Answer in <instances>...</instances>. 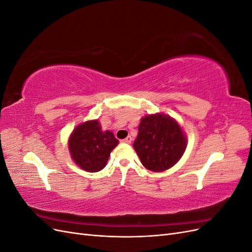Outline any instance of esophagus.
I'll return each mask as SVG.
<instances>
[{
  "label": "esophagus",
  "instance_id": "obj_1",
  "mask_svg": "<svg viewBox=\"0 0 252 252\" xmlns=\"http://www.w3.org/2000/svg\"><path fill=\"white\" fill-rule=\"evenodd\" d=\"M122 142H123V143H127V144H130V143L132 142V138H131V136H130V135H128L126 139H124V140H122Z\"/></svg>",
  "mask_w": 252,
  "mask_h": 252
}]
</instances>
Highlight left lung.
I'll use <instances>...</instances> for the list:
<instances>
[{"label":"left lung","instance_id":"left-lung-1","mask_svg":"<svg viewBox=\"0 0 252 252\" xmlns=\"http://www.w3.org/2000/svg\"><path fill=\"white\" fill-rule=\"evenodd\" d=\"M187 143V135L177 120L155 113L141 119L133 148L145 168L162 172L180 161Z\"/></svg>","mask_w":252,"mask_h":252}]
</instances>
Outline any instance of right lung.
Returning <instances> with one entry per match:
<instances>
[{"instance_id": "1", "label": "right lung", "mask_w": 252, "mask_h": 252, "mask_svg": "<svg viewBox=\"0 0 252 252\" xmlns=\"http://www.w3.org/2000/svg\"><path fill=\"white\" fill-rule=\"evenodd\" d=\"M118 144L111 131L102 130L98 120H90L73 129L68 139V150L81 169L97 172L107 164L110 152Z\"/></svg>"}]
</instances>
